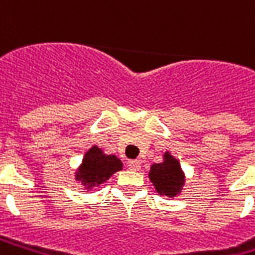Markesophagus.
<instances>
[{"label":"esophagus","instance_id":"34e87169","mask_svg":"<svg viewBox=\"0 0 255 255\" xmlns=\"http://www.w3.org/2000/svg\"><path fill=\"white\" fill-rule=\"evenodd\" d=\"M127 166L129 170H139V167H141V162L139 160H128Z\"/></svg>","mask_w":255,"mask_h":255}]
</instances>
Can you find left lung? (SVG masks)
I'll use <instances>...</instances> for the list:
<instances>
[{
    "instance_id": "1",
    "label": "left lung",
    "mask_w": 255,
    "mask_h": 255,
    "mask_svg": "<svg viewBox=\"0 0 255 255\" xmlns=\"http://www.w3.org/2000/svg\"><path fill=\"white\" fill-rule=\"evenodd\" d=\"M149 180L159 195L173 198L181 193L186 183V176L177 159L170 152H164L163 162L150 166Z\"/></svg>"
}]
</instances>
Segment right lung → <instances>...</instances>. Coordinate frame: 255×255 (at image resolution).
<instances>
[{"label": "right lung", "mask_w": 255, "mask_h": 255, "mask_svg": "<svg viewBox=\"0 0 255 255\" xmlns=\"http://www.w3.org/2000/svg\"><path fill=\"white\" fill-rule=\"evenodd\" d=\"M123 169V162L116 155H106L99 146L93 145L85 153L82 163L75 173V180L91 190L106 183L116 171Z\"/></svg>", "instance_id": "obj_1"}]
</instances>
